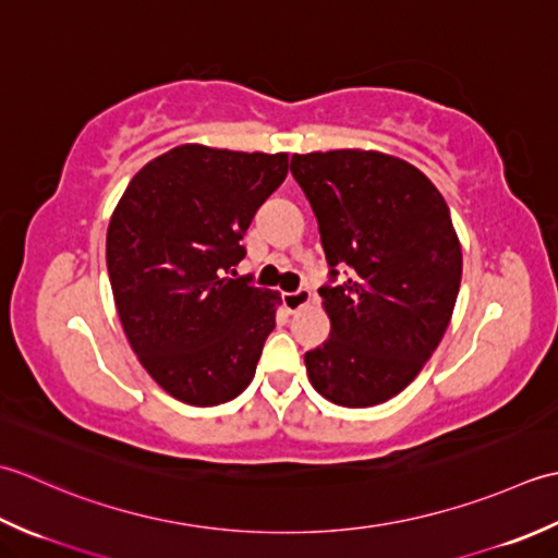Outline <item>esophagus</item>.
Wrapping results in <instances>:
<instances>
[{
	"instance_id": "esophagus-1",
	"label": "esophagus",
	"mask_w": 558,
	"mask_h": 558,
	"mask_svg": "<svg viewBox=\"0 0 558 558\" xmlns=\"http://www.w3.org/2000/svg\"><path fill=\"white\" fill-rule=\"evenodd\" d=\"M281 301H283V305H287V311H289V313H295V311H301L303 305L311 301V291L301 287V289H295V291L283 293V295H281Z\"/></svg>"
}]
</instances>
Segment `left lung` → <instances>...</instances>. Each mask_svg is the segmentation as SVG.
<instances>
[{
    "label": "left lung",
    "mask_w": 558,
    "mask_h": 558,
    "mask_svg": "<svg viewBox=\"0 0 558 558\" xmlns=\"http://www.w3.org/2000/svg\"><path fill=\"white\" fill-rule=\"evenodd\" d=\"M291 175L329 267L332 329L305 351V371L329 402L380 404L416 378L450 323L462 279L450 209L422 170L378 151L295 154Z\"/></svg>",
    "instance_id": "obj_1"
}]
</instances>
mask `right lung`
Masks as SVG:
<instances>
[{
  "instance_id": "1",
  "label": "right lung",
  "mask_w": 558,
  "mask_h": 558,
  "mask_svg": "<svg viewBox=\"0 0 558 558\" xmlns=\"http://www.w3.org/2000/svg\"><path fill=\"white\" fill-rule=\"evenodd\" d=\"M287 173V154L185 144L146 163L112 214L106 259L120 323L142 366L180 402H229L253 380L279 295L233 267Z\"/></svg>"
}]
</instances>
